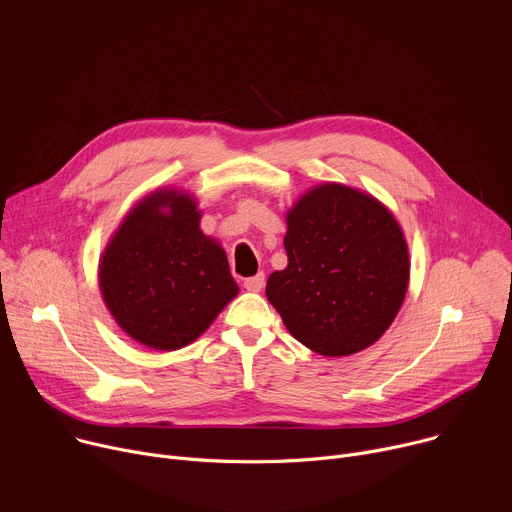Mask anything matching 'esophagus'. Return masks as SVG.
<instances>
[{
    "mask_svg": "<svg viewBox=\"0 0 512 512\" xmlns=\"http://www.w3.org/2000/svg\"><path fill=\"white\" fill-rule=\"evenodd\" d=\"M263 285H265V273H257V275L245 279V289H249V291H261Z\"/></svg>",
    "mask_w": 512,
    "mask_h": 512,
    "instance_id": "obj_1",
    "label": "esophagus"
}]
</instances>
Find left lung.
Returning a JSON list of instances; mask_svg holds the SVG:
<instances>
[{"label":"left lung","mask_w":512,"mask_h":512,"mask_svg":"<svg viewBox=\"0 0 512 512\" xmlns=\"http://www.w3.org/2000/svg\"><path fill=\"white\" fill-rule=\"evenodd\" d=\"M287 267L265 294L298 342L324 356L375 344L409 285V251L387 206L344 184L308 190L287 212Z\"/></svg>","instance_id":"8db88e82"}]
</instances>
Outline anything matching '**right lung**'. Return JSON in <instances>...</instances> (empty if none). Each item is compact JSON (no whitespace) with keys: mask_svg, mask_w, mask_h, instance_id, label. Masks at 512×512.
Masks as SVG:
<instances>
[{"mask_svg":"<svg viewBox=\"0 0 512 512\" xmlns=\"http://www.w3.org/2000/svg\"><path fill=\"white\" fill-rule=\"evenodd\" d=\"M99 285L115 322L156 350L196 340L239 294L225 249L200 231L196 200L178 190L150 194L123 218Z\"/></svg>","mask_w":512,"mask_h":512,"instance_id":"add662e5","label":"right lung"}]
</instances>
